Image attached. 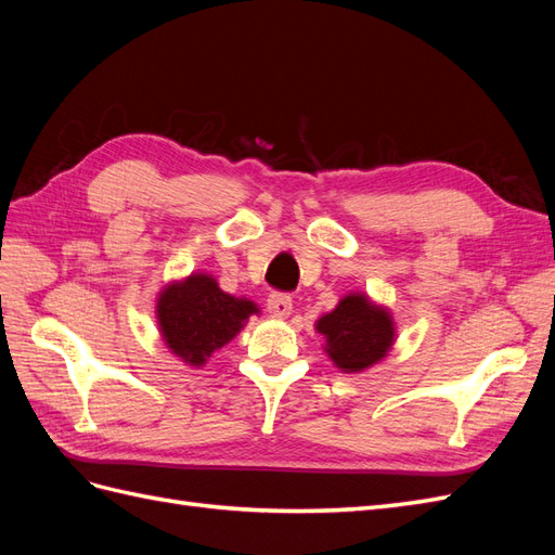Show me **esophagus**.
Returning a JSON list of instances; mask_svg holds the SVG:
<instances>
[{"label": "esophagus", "mask_w": 555, "mask_h": 555, "mask_svg": "<svg viewBox=\"0 0 555 555\" xmlns=\"http://www.w3.org/2000/svg\"><path fill=\"white\" fill-rule=\"evenodd\" d=\"M292 310H294V300H292L289 294L275 292V294L268 296V312H271L273 317L284 319V317L292 314Z\"/></svg>", "instance_id": "34e87169"}]
</instances>
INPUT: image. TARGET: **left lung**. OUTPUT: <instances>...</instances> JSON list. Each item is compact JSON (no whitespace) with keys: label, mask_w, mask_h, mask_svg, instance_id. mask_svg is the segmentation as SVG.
<instances>
[{"label":"left lung","mask_w":555,"mask_h":555,"mask_svg":"<svg viewBox=\"0 0 555 555\" xmlns=\"http://www.w3.org/2000/svg\"><path fill=\"white\" fill-rule=\"evenodd\" d=\"M326 338V354L343 373H361L379 363L393 345L396 326L389 310L375 306L365 294L345 296L335 310L317 319Z\"/></svg>","instance_id":"left-lung-1"}]
</instances>
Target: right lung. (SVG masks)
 <instances>
[{"label":"right lung","mask_w":555,"mask_h":555,"mask_svg":"<svg viewBox=\"0 0 555 555\" xmlns=\"http://www.w3.org/2000/svg\"><path fill=\"white\" fill-rule=\"evenodd\" d=\"M255 312L259 308L251 300L222 292L217 280L206 273H192L166 284L157 298L162 340L194 367L204 365L212 351L236 338Z\"/></svg>","instance_id":"add662e5"}]
</instances>
